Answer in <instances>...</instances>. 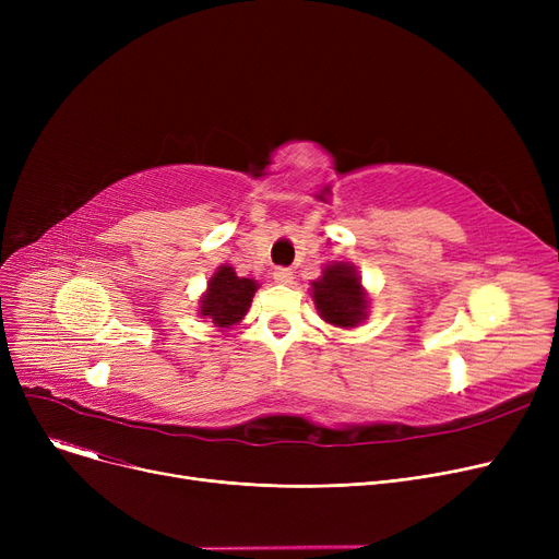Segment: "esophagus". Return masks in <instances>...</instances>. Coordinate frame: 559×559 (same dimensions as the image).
<instances>
[{
	"label": "esophagus",
	"instance_id": "esophagus-1",
	"mask_svg": "<svg viewBox=\"0 0 559 559\" xmlns=\"http://www.w3.org/2000/svg\"><path fill=\"white\" fill-rule=\"evenodd\" d=\"M274 281H276L278 285H289L292 281H295V272L281 267V270H276V272H274Z\"/></svg>",
	"mask_w": 559,
	"mask_h": 559
}]
</instances>
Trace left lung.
<instances>
[{"instance_id": "8db88e82", "label": "left lung", "mask_w": 559, "mask_h": 559, "mask_svg": "<svg viewBox=\"0 0 559 559\" xmlns=\"http://www.w3.org/2000/svg\"><path fill=\"white\" fill-rule=\"evenodd\" d=\"M310 297L319 317L335 329H358L369 317V292L356 264L335 260L310 281Z\"/></svg>"}]
</instances>
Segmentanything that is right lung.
<instances>
[{"label": "right lung", "mask_w": 559, "mask_h": 559, "mask_svg": "<svg viewBox=\"0 0 559 559\" xmlns=\"http://www.w3.org/2000/svg\"><path fill=\"white\" fill-rule=\"evenodd\" d=\"M258 281L235 274L230 264H219L199 299V317L209 319L219 331L238 326L251 308Z\"/></svg>", "instance_id": "obj_1"}]
</instances>
